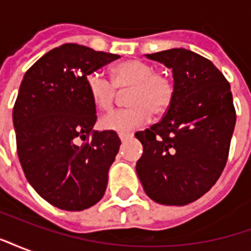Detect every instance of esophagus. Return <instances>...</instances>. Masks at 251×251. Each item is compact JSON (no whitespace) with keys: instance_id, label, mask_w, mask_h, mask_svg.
<instances>
[{"instance_id":"34e87169","label":"esophagus","mask_w":251,"mask_h":251,"mask_svg":"<svg viewBox=\"0 0 251 251\" xmlns=\"http://www.w3.org/2000/svg\"><path fill=\"white\" fill-rule=\"evenodd\" d=\"M118 137H120L121 141H126V140L131 138V137H133V134H131V133H120V134H118Z\"/></svg>"}]
</instances>
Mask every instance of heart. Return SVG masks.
<instances>
[{
    "mask_svg": "<svg viewBox=\"0 0 251 251\" xmlns=\"http://www.w3.org/2000/svg\"><path fill=\"white\" fill-rule=\"evenodd\" d=\"M111 82L99 72L86 76L88 97L99 111H110L115 102L117 90L127 93L129 109L110 113L99 121L104 130L125 133L149 122L152 113L163 115L175 99V82L164 72L154 71V67L141 60H125L110 70Z\"/></svg>",
    "mask_w": 251,
    "mask_h": 251,
    "instance_id": "b5f03b06",
    "label": "heart"
}]
</instances>
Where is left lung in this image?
Instances as JSON below:
<instances>
[{"mask_svg":"<svg viewBox=\"0 0 251 251\" xmlns=\"http://www.w3.org/2000/svg\"><path fill=\"white\" fill-rule=\"evenodd\" d=\"M145 56L172 70L176 91L163 120L136 133L144 148L137 175L156 203L189 204L210 191L227 163L237 120L230 84L208 59L189 50Z\"/></svg>","mask_w":251,"mask_h":251,"instance_id":"obj_1","label":"left lung"}]
</instances>
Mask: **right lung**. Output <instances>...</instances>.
Wrapping results in <instances>:
<instances>
[{"label":"right lung","instance_id":"obj_1","mask_svg":"<svg viewBox=\"0 0 251 251\" xmlns=\"http://www.w3.org/2000/svg\"><path fill=\"white\" fill-rule=\"evenodd\" d=\"M120 55L63 44L25 72L13 107L17 153L37 194L60 210L82 211L104 195L121 141L93 130L97 110L86 76ZM82 139L88 140L77 146Z\"/></svg>","mask_w":251,"mask_h":251}]
</instances>
